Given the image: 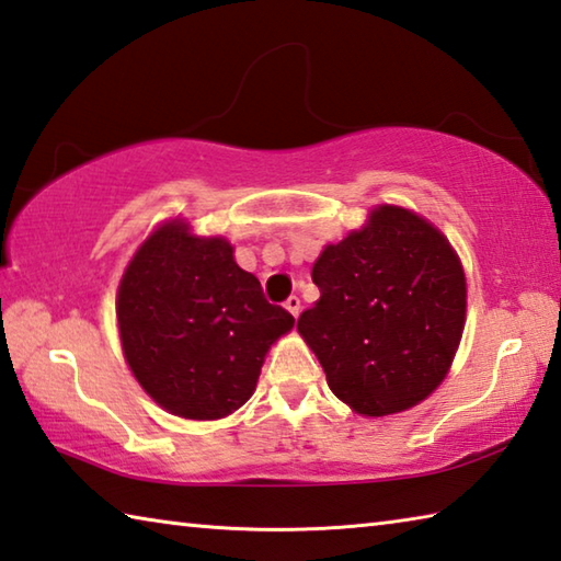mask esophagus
I'll use <instances>...</instances> for the list:
<instances>
[{
	"mask_svg": "<svg viewBox=\"0 0 561 561\" xmlns=\"http://www.w3.org/2000/svg\"><path fill=\"white\" fill-rule=\"evenodd\" d=\"M284 307H287V311L294 316V319H297L299 311H301V299L294 297V294H291V297H289L287 301H284Z\"/></svg>",
	"mask_w": 561,
	"mask_h": 561,
	"instance_id": "obj_1",
	"label": "esophagus"
}]
</instances>
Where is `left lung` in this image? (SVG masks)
Masks as SVG:
<instances>
[{
  "mask_svg": "<svg viewBox=\"0 0 561 561\" xmlns=\"http://www.w3.org/2000/svg\"><path fill=\"white\" fill-rule=\"evenodd\" d=\"M311 279L321 299L297 329L339 400L385 416L436 390L466 319L461 262L439 230L380 206L363 230L321 252Z\"/></svg>",
  "mask_w": 561,
  "mask_h": 561,
  "instance_id": "left-lung-1",
  "label": "left lung"
}]
</instances>
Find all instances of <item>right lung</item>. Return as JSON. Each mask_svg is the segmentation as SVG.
Masks as SVG:
<instances>
[{
	"label": "right lung",
	"mask_w": 561,
	"mask_h": 561,
	"mask_svg": "<svg viewBox=\"0 0 561 561\" xmlns=\"http://www.w3.org/2000/svg\"><path fill=\"white\" fill-rule=\"evenodd\" d=\"M117 321L131 373L164 410L220 420L250 400L264 353L294 316L264 299L228 240L188 236L174 220L129 262Z\"/></svg>",
	"instance_id": "right-lung-1"
}]
</instances>
